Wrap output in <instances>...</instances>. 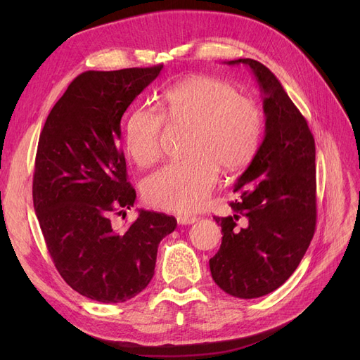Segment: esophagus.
<instances>
[{"label": "esophagus", "instance_id": "34e87169", "mask_svg": "<svg viewBox=\"0 0 360 360\" xmlns=\"http://www.w3.org/2000/svg\"><path fill=\"white\" fill-rule=\"evenodd\" d=\"M200 219V217L197 216H192V214H179L177 216V222L180 225H191L193 222H197Z\"/></svg>", "mask_w": 360, "mask_h": 360}]
</instances>
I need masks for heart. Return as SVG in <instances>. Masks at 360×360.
Listing matches in <instances>:
<instances>
[{"label":"heart","instance_id":"obj_1","mask_svg":"<svg viewBox=\"0 0 360 360\" xmlns=\"http://www.w3.org/2000/svg\"><path fill=\"white\" fill-rule=\"evenodd\" d=\"M163 122L189 126L188 156L172 160L143 181V197L153 207L176 213L201 209L214 188L217 167L233 171L252 158L263 132V112L226 81L195 75L162 93L158 112L136 108L126 120L124 146L139 167L160 155Z\"/></svg>","mask_w":360,"mask_h":360}]
</instances>
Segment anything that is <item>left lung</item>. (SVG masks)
I'll return each instance as SVG.
<instances>
[{
	"label": "left lung",
	"mask_w": 360,
	"mask_h": 360,
	"mask_svg": "<svg viewBox=\"0 0 360 360\" xmlns=\"http://www.w3.org/2000/svg\"><path fill=\"white\" fill-rule=\"evenodd\" d=\"M263 93L264 139L234 184L233 214L214 216L222 243L210 258L225 292L255 299L275 291L297 269L317 224L315 143L308 122L264 64L240 58Z\"/></svg>",
	"instance_id": "1"
}]
</instances>
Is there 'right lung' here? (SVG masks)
Returning a JSON list of instances; mask_svg holds the SVG:
<instances>
[{
    "label": "right lung",
    "instance_id": "right-lung-1",
    "mask_svg": "<svg viewBox=\"0 0 360 360\" xmlns=\"http://www.w3.org/2000/svg\"><path fill=\"white\" fill-rule=\"evenodd\" d=\"M163 64L84 72L53 105L39 138L32 202L61 278L91 300L135 297L155 275L158 246L176 217L141 210L123 231L111 224L134 205L127 181L122 117Z\"/></svg>",
    "mask_w": 360,
    "mask_h": 360
}]
</instances>
